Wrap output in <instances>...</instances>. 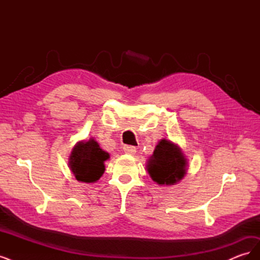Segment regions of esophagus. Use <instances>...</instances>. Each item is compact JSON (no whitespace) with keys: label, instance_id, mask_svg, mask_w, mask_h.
I'll list each match as a JSON object with an SVG mask.
<instances>
[{"label":"esophagus","instance_id":"34e87169","mask_svg":"<svg viewBox=\"0 0 260 260\" xmlns=\"http://www.w3.org/2000/svg\"><path fill=\"white\" fill-rule=\"evenodd\" d=\"M123 152L125 154H129V155H135L137 153V149H136L135 146L125 145V146H123Z\"/></svg>","mask_w":260,"mask_h":260}]
</instances>
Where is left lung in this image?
<instances>
[{
  "instance_id": "left-lung-1",
  "label": "left lung",
  "mask_w": 260,
  "mask_h": 260,
  "mask_svg": "<svg viewBox=\"0 0 260 260\" xmlns=\"http://www.w3.org/2000/svg\"><path fill=\"white\" fill-rule=\"evenodd\" d=\"M146 169L158 185H175L186 175L187 159L178 144L162 139L148 158Z\"/></svg>"
}]
</instances>
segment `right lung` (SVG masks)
<instances>
[{
	"label": "right lung",
	"instance_id": "right-lung-1",
	"mask_svg": "<svg viewBox=\"0 0 260 260\" xmlns=\"http://www.w3.org/2000/svg\"><path fill=\"white\" fill-rule=\"evenodd\" d=\"M109 154L100 147L98 141L91 138L77 142L69 156L68 166L77 181L94 183L105 171L104 162Z\"/></svg>",
	"mask_w": 260,
	"mask_h": 260
}]
</instances>
